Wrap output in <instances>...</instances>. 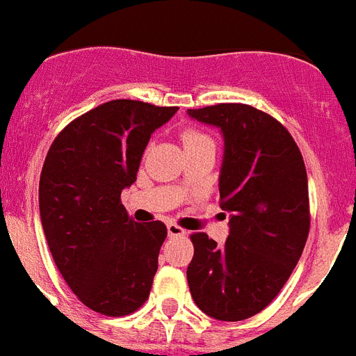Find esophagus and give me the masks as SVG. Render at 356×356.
Instances as JSON below:
<instances>
[{"mask_svg": "<svg viewBox=\"0 0 356 356\" xmlns=\"http://www.w3.org/2000/svg\"><path fill=\"white\" fill-rule=\"evenodd\" d=\"M166 229H168V237H183V235H186V229H183L181 226L173 222H170Z\"/></svg>", "mask_w": 356, "mask_h": 356, "instance_id": "1", "label": "esophagus"}]
</instances>
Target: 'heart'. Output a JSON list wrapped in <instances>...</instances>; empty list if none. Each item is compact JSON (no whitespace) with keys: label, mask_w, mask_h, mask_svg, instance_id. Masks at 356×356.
Masks as SVG:
<instances>
[{"label":"heart","mask_w":356,"mask_h":356,"mask_svg":"<svg viewBox=\"0 0 356 356\" xmlns=\"http://www.w3.org/2000/svg\"><path fill=\"white\" fill-rule=\"evenodd\" d=\"M183 145L184 146H190V145H197V143H204V141H211L210 137L206 136V134L199 132V130H184L183 136Z\"/></svg>","instance_id":"heart-1"}]
</instances>
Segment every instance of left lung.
I'll return each instance as SVG.
<instances>
[{"mask_svg":"<svg viewBox=\"0 0 356 356\" xmlns=\"http://www.w3.org/2000/svg\"><path fill=\"white\" fill-rule=\"evenodd\" d=\"M188 115L222 132L220 208L232 213L224 246L192 235L190 293L206 315L244 321L279 295L302 255L309 234L306 166L291 134L250 104L220 103Z\"/></svg>","mask_w":356,"mask_h":356,"instance_id":"obj_1","label":"left lung"}]
</instances>
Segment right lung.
<instances>
[{
    "label": "right lung",
    "instance_id": "right-lung-1",
    "mask_svg": "<svg viewBox=\"0 0 356 356\" xmlns=\"http://www.w3.org/2000/svg\"><path fill=\"white\" fill-rule=\"evenodd\" d=\"M177 106L132 99L99 104L54 139L40 179L44 237L77 298L101 315L124 316L146 302L166 238L161 220L136 222L121 204L150 136Z\"/></svg>",
    "mask_w": 356,
    "mask_h": 356
}]
</instances>
